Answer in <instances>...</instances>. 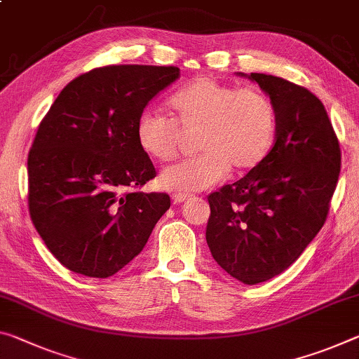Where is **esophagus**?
I'll list each match as a JSON object with an SVG mask.
<instances>
[{"label":"esophagus","mask_w":359,"mask_h":359,"mask_svg":"<svg viewBox=\"0 0 359 359\" xmlns=\"http://www.w3.org/2000/svg\"><path fill=\"white\" fill-rule=\"evenodd\" d=\"M190 196H187V195H180V193H174L172 195V201H174V204H180V203H184V201H187L189 200Z\"/></svg>","instance_id":"obj_1"}]
</instances>
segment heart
I'll return each mask as SVG.
<instances>
[{
    "label": "heart",
    "instance_id": "obj_1",
    "mask_svg": "<svg viewBox=\"0 0 359 359\" xmlns=\"http://www.w3.org/2000/svg\"><path fill=\"white\" fill-rule=\"evenodd\" d=\"M174 118L144 111L135 124L140 150L155 161L177 155L184 133L198 135L196 158L166 168L161 189L189 195L210 189L229 175L248 174L260 166L273 149L278 129L276 108L260 89L236 88L201 76L170 99Z\"/></svg>",
    "mask_w": 359,
    "mask_h": 359
}]
</instances>
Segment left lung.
Returning a JSON list of instances; mask_svg holds the SVG:
<instances>
[{
  "label": "left lung",
  "instance_id": "left-lung-1",
  "mask_svg": "<svg viewBox=\"0 0 359 359\" xmlns=\"http://www.w3.org/2000/svg\"><path fill=\"white\" fill-rule=\"evenodd\" d=\"M249 79L276 108L275 144L260 166L208 196L206 241L230 276L257 284L287 270L323 229L340 147L326 108L309 89L264 73Z\"/></svg>",
  "mask_w": 359,
  "mask_h": 359
}]
</instances>
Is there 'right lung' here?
Masks as SVG:
<instances>
[{
    "instance_id": "1",
    "label": "right lung",
    "mask_w": 359,
    "mask_h": 359,
    "mask_svg": "<svg viewBox=\"0 0 359 359\" xmlns=\"http://www.w3.org/2000/svg\"><path fill=\"white\" fill-rule=\"evenodd\" d=\"M179 76L177 67L94 68L68 83L39 123L27 163L28 210L70 271L115 275L169 209L166 193L139 191L156 170L140 150L135 124Z\"/></svg>"
}]
</instances>
